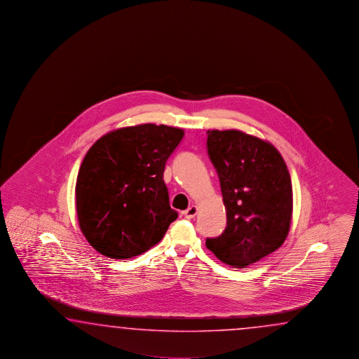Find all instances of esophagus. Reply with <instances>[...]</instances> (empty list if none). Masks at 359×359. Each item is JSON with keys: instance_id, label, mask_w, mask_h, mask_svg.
<instances>
[{"instance_id": "1", "label": "esophagus", "mask_w": 359, "mask_h": 359, "mask_svg": "<svg viewBox=\"0 0 359 359\" xmlns=\"http://www.w3.org/2000/svg\"><path fill=\"white\" fill-rule=\"evenodd\" d=\"M198 206L191 205L190 208H187V209L183 212V215H184L186 219H191V218H195V215L198 214Z\"/></svg>"}]
</instances>
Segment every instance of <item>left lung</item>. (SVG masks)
Here are the masks:
<instances>
[{
    "instance_id": "1",
    "label": "left lung",
    "mask_w": 359,
    "mask_h": 359,
    "mask_svg": "<svg viewBox=\"0 0 359 359\" xmlns=\"http://www.w3.org/2000/svg\"><path fill=\"white\" fill-rule=\"evenodd\" d=\"M227 227L206 248L233 268H246L285 243L292 219V186L283 155L267 140L240 130H208Z\"/></svg>"
}]
</instances>
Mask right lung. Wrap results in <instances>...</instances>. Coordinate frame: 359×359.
I'll list each match as a JSON object with an SVG mask.
<instances>
[{
	"mask_svg": "<svg viewBox=\"0 0 359 359\" xmlns=\"http://www.w3.org/2000/svg\"><path fill=\"white\" fill-rule=\"evenodd\" d=\"M184 130L144 123L110 130L86 154L76 182L78 224L92 248L130 259L161 241L178 214L163 180Z\"/></svg>",
	"mask_w": 359,
	"mask_h": 359,
	"instance_id": "1",
	"label": "right lung"
}]
</instances>
